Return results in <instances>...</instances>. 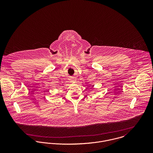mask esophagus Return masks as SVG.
Masks as SVG:
<instances>
[{
	"label": "esophagus",
	"instance_id": "1",
	"mask_svg": "<svg viewBox=\"0 0 153 153\" xmlns=\"http://www.w3.org/2000/svg\"><path fill=\"white\" fill-rule=\"evenodd\" d=\"M70 81L71 82H75L76 81V79L74 78H70Z\"/></svg>",
	"mask_w": 153,
	"mask_h": 153
}]
</instances>
